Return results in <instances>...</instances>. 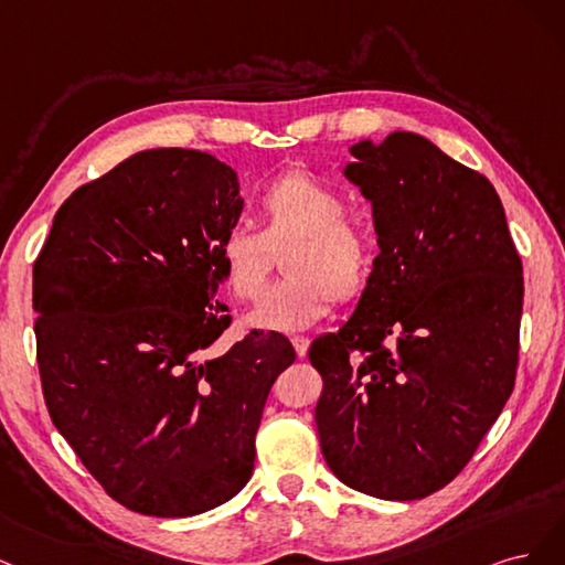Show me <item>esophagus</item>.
Returning <instances> with one entry per match:
<instances>
[{
    "label": "esophagus",
    "instance_id": "obj_1",
    "mask_svg": "<svg viewBox=\"0 0 565 565\" xmlns=\"http://www.w3.org/2000/svg\"><path fill=\"white\" fill-rule=\"evenodd\" d=\"M290 342H294V348H296V354H298V356H305V354H307L309 338H305V335H294V338H290Z\"/></svg>",
    "mask_w": 565,
    "mask_h": 565
}]
</instances>
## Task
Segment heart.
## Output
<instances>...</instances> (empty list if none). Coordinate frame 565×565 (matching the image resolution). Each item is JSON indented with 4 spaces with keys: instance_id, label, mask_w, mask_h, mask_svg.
<instances>
[{
    "instance_id": "1",
    "label": "heart",
    "mask_w": 565,
    "mask_h": 565,
    "mask_svg": "<svg viewBox=\"0 0 565 565\" xmlns=\"http://www.w3.org/2000/svg\"><path fill=\"white\" fill-rule=\"evenodd\" d=\"M260 230L234 225L215 246L230 296L256 300L284 252L286 279L265 290L248 323L269 331H300L331 312L333 300L352 302L369 288L377 239L373 227L344 213V196L312 173L294 169L258 194Z\"/></svg>"
}]
</instances>
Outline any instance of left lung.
<instances>
[{"label":"left lung","instance_id":"left-lung-1","mask_svg":"<svg viewBox=\"0 0 565 565\" xmlns=\"http://www.w3.org/2000/svg\"><path fill=\"white\" fill-rule=\"evenodd\" d=\"M350 152L380 253L350 321L309 348L315 420L344 486L420 500L460 475L514 390L523 267L479 171L408 131Z\"/></svg>","mask_w":565,"mask_h":565}]
</instances>
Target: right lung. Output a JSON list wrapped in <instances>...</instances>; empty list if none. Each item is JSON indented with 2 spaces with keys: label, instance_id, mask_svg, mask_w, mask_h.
Segmentation results:
<instances>
[{
  "label": "right lung",
  "instance_id": "right-lung-1",
  "mask_svg": "<svg viewBox=\"0 0 565 565\" xmlns=\"http://www.w3.org/2000/svg\"><path fill=\"white\" fill-rule=\"evenodd\" d=\"M244 209L215 157L145 150L72 192L34 260L49 415L105 493L148 516L209 512L246 486L281 333L209 352L232 317L215 246Z\"/></svg>",
  "mask_w": 565,
  "mask_h": 565
}]
</instances>
